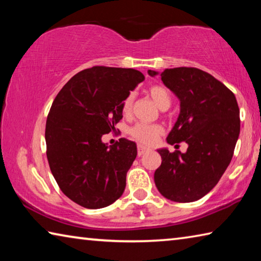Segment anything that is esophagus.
Listing matches in <instances>:
<instances>
[{
    "label": "esophagus",
    "instance_id": "obj_1",
    "mask_svg": "<svg viewBox=\"0 0 261 261\" xmlns=\"http://www.w3.org/2000/svg\"><path fill=\"white\" fill-rule=\"evenodd\" d=\"M148 149L146 147H143V146H138V149H137V152H138V156L144 155L145 153H146Z\"/></svg>",
    "mask_w": 261,
    "mask_h": 261
}]
</instances>
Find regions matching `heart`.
I'll return each instance as SVG.
<instances>
[{"mask_svg":"<svg viewBox=\"0 0 261 261\" xmlns=\"http://www.w3.org/2000/svg\"><path fill=\"white\" fill-rule=\"evenodd\" d=\"M149 95L159 108L161 110H167L170 107L171 98L169 92L166 87L161 85H154L149 88ZM132 103H134V96L129 95L124 100L123 103V113L130 114L132 109ZM163 129L158 124H144V123H138L130 129V135L134 137L140 145L148 146L153 145L159 139V137L162 135Z\"/></svg>","mask_w":261,"mask_h":261,"instance_id":"1","label":"heart"}]
</instances>
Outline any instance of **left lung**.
I'll use <instances>...</instances> for the list:
<instances>
[{
	"instance_id": "8db88e82",
	"label": "left lung",
	"mask_w": 261,
	"mask_h": 261,
	"mask_svg": "<svg viewBox=\"0 0 261 261\" xmlns=\"http://www.w3.org/2000/svg\"><path fill=\"white\" fill-rule=\"evenodd\" d=\"M158 74L179 100V114L167 143L188 144L185 153L159 148L161 166L154 182L163 197L177 202L200 199L213 189L231 161L240 136L235 94L212 74L197 68L166 69Z\"/></svg>"
}]
</instances>
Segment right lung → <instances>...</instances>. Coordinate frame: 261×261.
Returning <instances> with one entry per match:
<instances>
[{
    "label": "right lung",
    "instance_id": "right-lung-1",
    "mask_svg": "<svg viewBox=\"0 0 261 261\" xmlns=\"http://www.w3.org/2000/svg\"><path fill=\"white\" fill-rule=\"evenodd\" d=\"M144 79L135 69L93 67L56 95L46 122L47 159L62 192L76 204L103 208L124 192L137 145L121 138L108 146L101 138L115 130L123 101Z\"/></svg>",
    "mask_w": 261,
    "mask_h": 261
}]
</instances>
